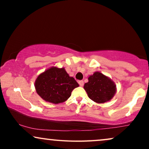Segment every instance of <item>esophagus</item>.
Listing matches in <instances>:
<instances>
[{
  "mask_svg": "<svg viewBox=\"0 0 149 149\" xmlns=\"http://www.w3.org/2000/svg\"><path fill=\"white\" fill-rule=\"evenodd\" d=\"M79 85H80L81 87H82V86H83V84H84V82H83V81H79Z\"/></svg>",
  "mask_w": 149,
  "mask_h": 149,
  "instance_id": "obj_1",
  "label": "esophagus"
}]
</instances>
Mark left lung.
Here are the masks:
<instances>
[{
  "mask_svg": "<svg viewBox=\"0 0 149 149\" xmlns=\"http://www.w3.org/2000/svg\"><path fill=\"white\" fill-rule=\"evenodd\" d=\"M84 85L88 97L97 103L109 101L116 92V86L111 79L101 72H95Z\"/></svg>",
  "mask_w": 149,
  "mask_h": 149,
  "instance_id": "1",
  "label": "left lung"
}]
</instances>
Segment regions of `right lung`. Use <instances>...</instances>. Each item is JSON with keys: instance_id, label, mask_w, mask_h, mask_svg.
Returning a JSON list of instances; mask_svg holds the SVG:
<instances>
[{"instance_id": "right-lung-1", "label": "right lung", "mask_w": 149, "mask_h": 149, "mask_svg": "<svg viewBox=\"0 0 149 149\" xmlns=\"http://www.w3.org/2000/svg\"><path fill=\"white\" fill-rule=\"evenodd\" d=\"M77 87L78 83L73 77H69L64 68L52 67L40 74L35 81L38 94L44 100L53 104L64 102Z\"/></svg>"}]
</instances>
